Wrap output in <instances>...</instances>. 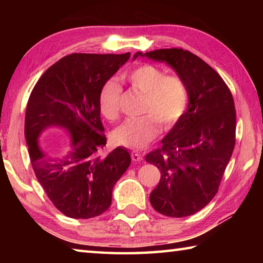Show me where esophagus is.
<instances>
[{"instance_id": "esophagus-1", "label": "esophagus", "mask_w": 263, "mask_h": 263, "mask_svg": "<svg viewBox=\"0 0 263 263\" xmlns=\"http://www.w3.org/2000/svg\"><path fill=\"white\" fill-rule=\"evenodd\" d=\"M131 158H132L133 161L140 162L141 160H142V155L140 153H138V152H132L131 153Z\"/></svg>"}]
</instances>
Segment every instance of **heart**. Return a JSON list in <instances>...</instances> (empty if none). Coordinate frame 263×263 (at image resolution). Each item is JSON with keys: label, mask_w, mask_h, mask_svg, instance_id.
I'll return each instance as SVG.
<instances>
[{"label": "heart", "mask_w": 263, "mask_h": 263, "mask_svg": "<svg viewBox=\"0 0 263 263\" xmlns=\"http://www.w3.org/2000/svg\"><path fill=\"white\" fill-rule=\"evenodd\" d=\"M131 87L145 95L139 118H127L114 130L112 138L118 145L128 148H142L158 136L159 123L169 127L183 116L189 101L188 88L183 80L166 75L153 65H141L126 75ZM122 87L115 79L101 89L99 104L101 114L114 121L119 115Z\"/></svg>", "instance_id": "obj_1"}]
</instances>
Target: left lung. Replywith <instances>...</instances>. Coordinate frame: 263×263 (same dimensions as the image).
<instances>
[{
  "mask_svg": "<svg viewBox=\"0 0 263 263\" xmlns=\"http://www.w3.org/2000/svg\"><path fill=\"white\" fill-rule=\"evenodd\" d=\"M166 62L183 80L189 103L145 160L161 179L149 195L152 206L168 217H186L208 205L219 188L235 144V109L224 80L201 58L182 48L137 52L133 59Z\"/></svg>",
  "mask_w": 263,
  "mask_h": 263,
  "instance_id": "1",
  "label": "left lung"
}]
</instances>
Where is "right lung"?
<instances>
[{
  "label": "right lung",
  "mask_w": 263,
  "mask_h": 263,
  "mask_svg": "<svg viewBox=\"0 0 263 263\" xmlns=\"http://www.w3.org/2000/svg\"><path fill=\"white\" fill-rule=\"evenodd\" d=\"M128 58L130 53H73L52 65L30 95L24 133L31 164L51 202L69 218L88 219L108 210L114 185L131 163L122 146L106 157L99 155L106 144L102 135L101 89ZM48 127L68 132L67 154L57 156L39 144Z\"/></svg>",
  "instance_id": "add662e5"
}]
</instances>
